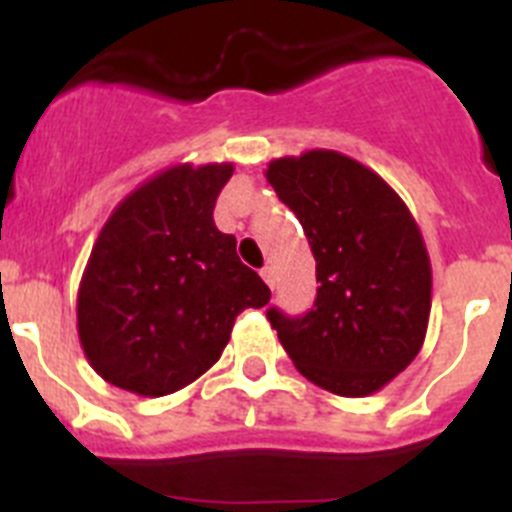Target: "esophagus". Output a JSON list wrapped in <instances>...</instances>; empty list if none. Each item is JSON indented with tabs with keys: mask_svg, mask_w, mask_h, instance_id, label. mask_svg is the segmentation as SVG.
<instances>
[{
	"mask_svg": "<svg viewBox=\"0 0 512 512\" xmlns=\"http://www.w3.org/2000/svg\"><path fill=\"white\" fill-rule=\"evenodd\" d=\"M261 279L274 289V269H271V266H264V269H261Z\"/></svg>",
	"mask_w": 512,
	"mask_h": 512,
	"instance_id": "1",
	"label": "esophagus"
}]
</instances>
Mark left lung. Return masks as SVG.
I'll list each match as a JSON object with an SVG mask.
<instances>
[{
  "mask_svg": "<svg viewBox=\"0 0 512 512\" xmlns=\"http://www.w3.org/2000/svg\"><path fill=\"white\" fill-rule=\"evenodd\" d=\"M266 179L315 256L305 315L266 310L302 377L341 397L382 390L418 356L431 315V261L405 202L382 176L336 151L271 161Z\"/></svg>",
  "mask_w": 512,
  "mask_h": 512,
  "instance_id": "left-lung-1",
  "label": "left lung"
}]
</instances>
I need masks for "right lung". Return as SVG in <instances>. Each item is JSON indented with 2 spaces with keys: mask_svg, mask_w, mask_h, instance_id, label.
Listing matches in <instances>:
<instances>
[{
  "mask_svg": "<svg viewBox=\"0 0 512 512\" xmlns=\"http://www.w3.org/2000/svg\"><path fill=\"white\" fill-rule=\"evenodd\" d=\"M233 164L161 171L104 223L79 284V341L104 382L143 397L205 374L271 292L212 220Z\"/></svg>",
  "mask_w": 512,
  "mask_h": 512,
  "instance_id": "1",
  "label": "right lung"
}]
</instances>
